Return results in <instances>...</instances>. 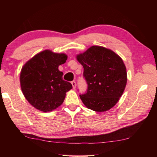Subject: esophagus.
I'll return each mask as SVG.
<instances>
[{
	"label": "esophagus",
	"instance_id": "1",
	"mask_svg": "<svg viewBox=\"0 0 157 157\" xmlns=\"http://www.w3.org/2000/svg\"><path fill=\"white\" fill-rule=\"evenodd\" d=\"M71 84H72V86H73V88L75 89V87H76V82L75 81H73L71 82Z\"/></svg>",
	"mask_w": 157,
	"mask_h": 157
}]
</instances>
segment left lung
I'll return each mask as SVG.
<instances>
[{
	"mask_svg": "<svg viewBox=\"0 0 157 157\" xmlns=\"http://www.w3.org/2000/svg\"><path fill=\"white\" fill-rule=\"evenodd\" d=\"M84 68L87 82L85 94L79 95L86 107L95 111H106L115 106L127 84V71L123 59L111 50L93 46L77 55Z\"/></svg>",
	"mask_w": 157,
	"mask_h": 157,
	"instance_id": "obj_1",
	"label": "left lung"
}]
</instances>
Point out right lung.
Returning <instances> with one entry per match:
<instances>
[{
  "mask_svg": "<svg viewBox=\"0 0 157 157\" xmlns=\"http://www.w3.org/2000/svg\"><path fill=\"white\" fill-rule=\"evenodd\" d=\"M67 55L46 50L25 63L20 74L21 88L29 103L39 111L48 112L62 104L66 93L73 88L62 78L58 67Z\"/></svg>",
  "mask_w": 157,
  "mask_h": 157,
  "instance_id": "add662e5",
  "label": "right lung"
}]
</instances>
